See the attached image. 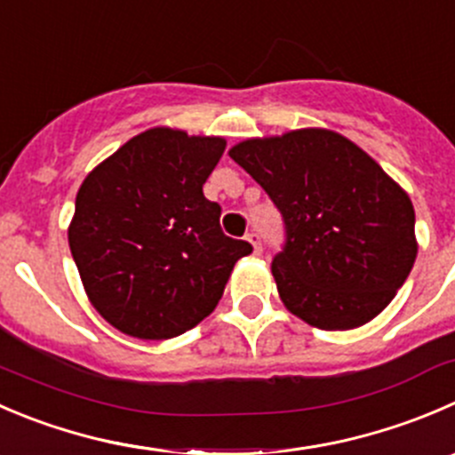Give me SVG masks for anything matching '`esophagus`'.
I'll use <instances>...</instances> for the list:
<instances>
[{
  "label": "esophagus",
  "mask_w": 455,
  "mask_h": 455,
  "mask_svg": "<svg viewBox=\"0 0 455 455\" xmlns=\"http://www.w3.org/2000/svg\"><path fill=\"white\" fill-rule=\"evenodd\" d=\"M246 240L251 242V246H253L255 253H262V242H259V235L255 231H251L249 235H246Z\"/></svg>",
  "instance_id": "1"
}]
</instances>
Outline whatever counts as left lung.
<instances>
[{
  "instance_id": "8db88e82",
  "label": "left lung",
  "mask_w": 455,
  "mask_h": 455,
  "mask_svg": "<svg viewBox=\"0 0 455 455\" xmlns=\"http://www.w3.org/2000/svg\"><path fill=\"white\" fill-rule=\"evenodd\" d=\"M228 156L284 218L271 271L293 315L347 331L385 311L416 262V213L371 156L326 129L251 138Z\"/></svg>"
}]
</instances>
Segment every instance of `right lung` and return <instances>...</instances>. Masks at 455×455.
<instances>
[{
    "mask_svg": "<svg viewBox=\"0 0 455 455\" xmlns=\"http://www.w3.org/2000/svg\"><path fill=\"white\" fill-rule=\"evenodd\" d=\"M224 148V138L156 126L84 178L70 253L91 304L122 333L169 339L200 324L253 251L224 235L222 209L202 191Z\"/></svg>",
    "mask_w": 455,
    "mask_h": 455,
    "instance_id": "right-lung-1",
    "label": "right lung"
}]
</instances>
